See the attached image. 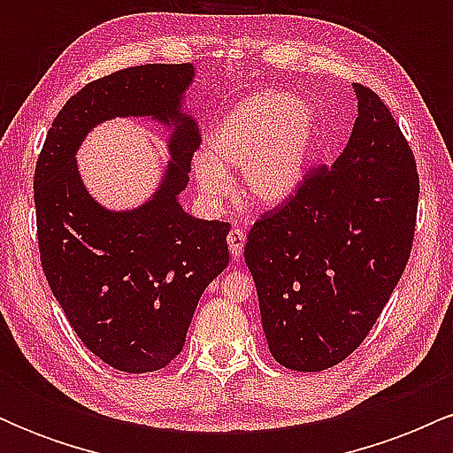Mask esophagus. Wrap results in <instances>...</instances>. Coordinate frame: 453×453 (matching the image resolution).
<instances>
[{
  "label": "esophagus",
  "mask_w": 453,
  "mask_h": 453,
  "mask_svg": "<svg viewBox=\"0 0 453 453\" xmlns=\"http://www.w3.org/2000/svg\"><path fill=\"white\" fill-rule=\"evenodd\" d=\"M227 247H230L234 262H238L244 253V232L241 227H234V230L227 234Z\"/></svg>",
  "instance_id": "esophagus-1"
}]
</instances>
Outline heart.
Segmentation results:
<instances>
[{
    "mask_svg": "<svg viewBox=\"0 0 453 453\" xmlns=\"http://www.w3.org/2000/svg\"><path fill=\"white\" fill-rule=\"evenodd\" d=\"M315 112L300 97L259 91L217 123L194 173L211 200L227 196V170L241 168V196L257 209L280 206L298 191L315 138Z\"/></svg>",
    "mask_w": 453,
    "mask_h": 453,
    "instance_id": "heart-1",
    "label": "heart"
}]
</instances>
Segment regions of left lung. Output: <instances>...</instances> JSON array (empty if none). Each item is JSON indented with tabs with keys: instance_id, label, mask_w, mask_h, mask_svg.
<instances>
[{
	"instance_id": "1",
	"label": "left lung",
	"mask_w": 453,
	"mask_h": 453,
	"mask_svg": "<svg viewBox=\"0 0 453 453\" xmlns=\"http://www.w3.org/2000/svg\"><path fill=\"white\" fill-rule=\"evenodd\" d=\"M353 91L357 119L339 159L311 170L244 244L268 349L300 372L336 366L360 347L413 244L415 157L377 93Z\"/></svg>"
}]
</instances>
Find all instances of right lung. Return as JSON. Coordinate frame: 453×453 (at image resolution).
I'll list each match as a JSON object with an SVG mask.
<instances>
[{
	"label": "right lung",
	"instance_id": "1",
	"mask_svg": "<svg viewBox=\"0 0 453 453\" xmlns=\"http://www.w3.org/2000/svg\"><path fill=\"white\" fill-rule=\"evenodd\" d=\"M191 64H149L93 81L55 117L35 164L40 259L50 292L78 339L123 372L168 366L185 345L197 300L230 262V223L187 215L200 129L180 111ZM114 116H144L173 129L165 179L144 205L111 211L95 202L75 165L90 129Z\"/></svg>",
	"mask_w": 453,
	"mask_h": 453
}]
</instances>
